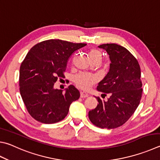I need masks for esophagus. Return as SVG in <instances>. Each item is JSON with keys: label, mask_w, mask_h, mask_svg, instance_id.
Returning a JSON list of instances; mask_svg holds the SVG:
<instances>
[{"label": "esophagus", "mask_w": 160, "mask_h": 160, "mask_svg": "<svg viewBox=\"0 0 160 160\" xmlns=\"http://www.w3.org/2000/svg\"><path fill=\"white\" fill-rule=\"evenodd\" d=\"M89 94L85 92H80V97L81 98H86L88 97Z\"/></svg>", "instance_id": "esophagus-1"}]
</instances>
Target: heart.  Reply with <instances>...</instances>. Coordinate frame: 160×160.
I'll use <instances>...</instances> for the list:
<instances>
[{"label": "heart", "mask_w": 160, "mask_h": 160, "mask_svg": "<svg viewBox=\"0 0 160 160\" xmlns=\"http://www.w3.org/2000/svg\"><path fill=\"white\" fill-rule=\"evenodd\" d=\"M89 57L91 62L93 60L101 61L102 59V54L97 49H92L89 52ZM96 82L94 77L87 74H80L75 78V82L79 88L83 89H88L91 88L93 84Z\"/></svg>", "instance_id": "b5f03b06"}]
</instances>
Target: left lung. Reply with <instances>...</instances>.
Segmentation results:
<instances>
[{
  "label": "left lung",
  "mask_w": 160,
  "mask_h": 160,
  "mask_svg": "<svg viewBox=\"0 0 160 160\" xmlns=\"http://www.w3.org/2000/svg\"><path fill=\"white\" fill-rule=\"evenodd\" d=\"M98 48L107 52L111 63L97 90L108 94L110 98L105 101L95 97L98 103L89 112V118L100 128L115 129L125 123L140 103L143 92L141 68L137 59L122 46L107 43Z\"/></svg>",
  "instance_id": "1"
}]
</instances>
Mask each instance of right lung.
Instances as JSON below:
<instances>
[{
    "instance_id": "add662e5",
    "label": "right lung",
    "mask_w": 160,
    "mask_h": 160,
    "mask_svg": "<svg viewBox=\"0 0 160 160\" xmlns=\"http://www.w3.org/2000/svg\"><path fill=\"white\" fill-rule=\"evenodd\" d=\"M59 39L38 42L32 48L22 62L19 90L28 113L40 122L53 124L63 120L72 101L80 94L73 85L63 93L54 89L58 78L64 76L71 55L85 46Z\"/></svg>"
}]
</instances>
